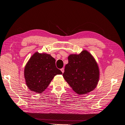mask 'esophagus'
<instances>
[{
  "instance_id": "34e87169",
  "label": "esophagus",
  "mask_w": 125,
  "mask_h": 125,
  "mask_svg": "<svg viewBox=\"0 0 125 125\" xmlns=\"http://www.w3.org/2000/svg\"><path fill=\"white\" fill-rule=\"evenodd\" d=\"M61 71H62V73H64V68H62V69H61Z\"/></svg>"
}]
</instances>
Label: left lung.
<instances>
[{"label": "left lung", "mask_w": 125, "mask_h": 125, "mask_svg": "<svg viewBox=\"0 0 125 125\" xmlns=\"http://www.w3.org/2000/svg\"><path fill=\"white\" fill-rule=\"evenodd\" d=\"M63 76L73 90L80 95L93 91L98 84L99 71L97 62L88 51L71 54Z\"/></svg>", "instance_id": "1"}]
</instances>
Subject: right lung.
<instances>
[{
	"label": "right lung",
	"instance_id": "obj_1",
	"mask_svg": "<svg viewBox=\"0 0 125 125\" xmlns=\"http://www.w3.org/2000/svg\"><path fill=\"white\" fill-rule=\"evenodd\" d=\"M62 74L56 67L55 60L51 55L38 52L31 57L24 71L28 87L38 93L43 92L57 74Z\"/></svg>",
	"mask_w": 125,
	"mask_h": 125
}]
</instances>
